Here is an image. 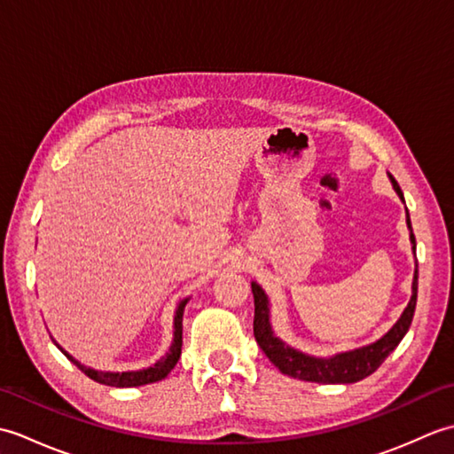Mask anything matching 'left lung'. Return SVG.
I'll list each match as a JSON object with an SVG mask.
<instances>
[{"instance_id":"1","label":"left lung","mask_w":454,"mask_h":454,"mask_svg":"<svg viewBox=\"0 0 454 454\" xmlns=\"http://www.w3.org/2000/svg\"><path fill=\"white\" fill-rule=\"evenodd\" d=\"M388 177L392 181L394 191L403 202V192L390 173ZM406 224L410 230V242L411 252L416 254V236H413L410 215L406 216ZM252 293L255 302V316H254V335L255 341L262 347L263 353L269 356L278 371L283 374L293 376V379H301L308 382H320V384H351L356 380H363L366 376L372 374L384 359L396 349L398 343L408 333L413 312H416L418 302V262L416 271H413V283H411V298L408 306L403 308L398 322L394 324L390 330L384 333L380 340H376L369 345L356 347L351 351L335 353L332 356H314L294 349V347L286 345L281 337H277L271 325V302L269 296L255 281H252Z\"/></svg>"}]
</instances>
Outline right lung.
Segmentation results:
<instances>
[{
  "instance_id": "1",
  "label": "right lung",
  "mask_w": 454,
  "mask_h": 454,
  "mask_svg": "<svg viewBox=\"0 0 454 454\" xmlns=\"http://www.w3.org/2000/svg\"><path fill=\"white\" fill-rule=\"evenodd\" d=\"M189 298H183V301L177 304L176 308V314H173V340L169 345V351L153 363L152 366H146V369H140V371H127V372H111V371H95L91 366H85L82 364L78 359H74V356L67 353L60 343L54 345L60 349L67 359H70L78 369L88 374L91 380L99 382V384H107V387H117V388H130V387H144V384H152V382H158L161 379H166V376L171 372L173 366L177 364L179 356H181V345H183V312H185V306L189 302Z\"/></svg>"
}]
</instances>
